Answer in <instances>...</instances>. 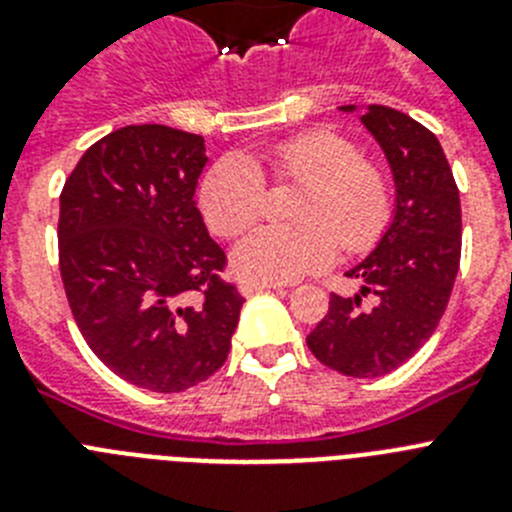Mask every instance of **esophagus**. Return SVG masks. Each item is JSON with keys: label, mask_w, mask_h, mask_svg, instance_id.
<instances>
[{"label": "esophagus", "mask_w": 512, "mask_h": 512, "mask_svg": "<svg viewBox=\"0 0 512 512\" xmlns=\"http://www.w3.org/2000/svg\"><path fill=\"white\" fill-rule=\"evenodd\" d=\"M261 289H282V284H269V282H243L241 284L243 295H253V292H261Z\"/></svg>", "instance_id": "obj_1"}]
</instances>
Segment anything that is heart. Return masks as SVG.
<instances>
[{
  "label": "heart",
  "mask_w": 512,
  "mask_h": 512,
  "mask_svg": "<svg viewBox=\"0 0 512 512\" xmlns=\"http://www.w3.org/2000/svg\"><path fill=\"white\" fill-rule=\"evenodd\" d=\"M261 164L274 182H302L295 225H264L233 248V266L248 282H292L333 261L336 248L364 251L390 220V187L382 171L359 158L336 133H302L251 161L225 156L200 184V210L217 235L251 228L266 205Z\"/></svg>",
  "instance_id": "heart-1"
}]
</instances>
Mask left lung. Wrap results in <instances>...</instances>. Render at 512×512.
<instances>
[{
	"label": "left lung",
	"mask_w": 512,
	"mask_h": 512,
	"mask_svg": "<svg viewBox=\"0 0 512 512\" xmlns=\"http://www.w3.org/2000/svg\"><path fill=\"white\" fill-rule=\"evenodd\" d=\"M356 112V104H343ZM364 128L382 146L395 179V215L377 248L346 277L354 297L330 295L307 346L320 364L356 379L395 372L433 336L449 305L461 259V205L436 135L405 112L369 104ZM373 307H363V297Z\"/></svg>",
	"instance_id": "obj_1"
}]
</instances>
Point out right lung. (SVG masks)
<instances>
[{"instance_id":"1","label":"right lung","mask_w":512,"mask_h":512,"mask_svg":"<svg viewBox=\"0 0 512 512\" xmlns=\"http://www.w3.org/2000/svg\"><path fill=\"white\" fill-rule=\"evenodd\" d=\"M205 164L202 135L128 125L63 184L58 264L74 320L97 359L143 390L212 377L246 302L220 277L225 253L194 202Z\"/></svg>"}]
</instances>
